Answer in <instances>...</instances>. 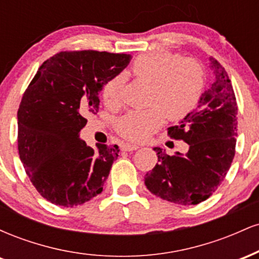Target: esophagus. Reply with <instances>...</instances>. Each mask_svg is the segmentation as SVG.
I'll return each mask as SVG.
<instances>
[{
    "mask_svg": "<svg viewBox=\"0 0 259 259\" xmlns=\"http://www.w3.org/2000/svg\"><path fill=\"white\" fill-rule=\"evenodd\" d=\"M138 148H139L138 145H133V144L121 145V150L123 151H135V150H138Z\"/></svg>",
    "mask_w": 259,
    "mask_h": 259,
    "instance_id": "1",
    "label": "esophagus"
}]
</instances>
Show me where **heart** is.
I'll use <instances>...</instances> for the list:
<instances>
[{"label": "heart", "instance_id": "b5f03b06", "mask_svg": "<svg viewBox=\"0 0 259 259\" xmlns=\"http://www.w3.org/2000/svg\"><path fill=\"white\" fill-rule=\"evenodd\" d=\"M136 78L151 84V107L132 112L118 124V132L130 141L142 142L169 119H180L191 112L200 100L204 78L201 65L194 59H181L170 52H150L139 56L132 65ZM123 82L119 76L109 80L102 91L107 105L121 100Z\"/></svg>", "mask_w": 259, "mask_h": 259}]
</instances>
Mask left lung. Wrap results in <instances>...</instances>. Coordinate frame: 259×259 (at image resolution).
Listing matches in <instances>:
<instances>
[{"instance_id": "left-lung-1", "label": "left lung", "mask_w": 259, "mask_h": 259, "mask_svg": "<svg viewBox=\"0 0 259 259\" xmlns=\"http://www.w3.org/2000/svg\"><path fill=\"white\" fill-rule=\"evenodd\" d=\"M209 62L213 80L197 107L179 125L168 129V135L185 141L189 151L169 156L156 147L158 163L145 175V185L153 195L184 206L198 204L212 196L235 156L237 103L234 89L223 65L213 57Z\"/></svg>"}]
</instances>
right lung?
I'll list each match as a JSON object with an SVG mask.
<instances>
[{
  "instance_id": "right-lung-1",
  "label": "right lung",
  "mask_w": 259,
  "mask_h": 259,
  "mask_svg": "<svg viewBox=\"0 0 259 259\" xmlns=\"http://www.w3.org/2000/svg\"><path fill=\"white\" fill-rule=\"evenodd\" d=\"M132 56L99 51L59 52L45 61L18 109V150L29 179L53 204L73 207L101 194L117 145L79 138L89 113L96 114L100 92L120 74Z\"/></svg>"
}]
</instances>
